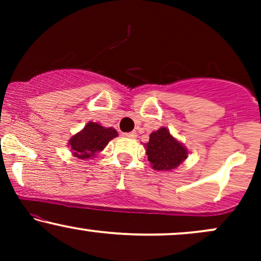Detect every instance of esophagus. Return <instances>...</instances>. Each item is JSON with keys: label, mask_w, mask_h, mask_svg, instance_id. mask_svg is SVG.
<instances>
[{"label": "esophagus", "mask_w": 261, "mask_h": 261, "mask_svg": "<svg viewBox=\"0 0 261 261\" xmlns=\"http://www.w3.org/2000/svg\"><path fill=\"white\" fill-rule=\"evenodd\" d=\"M124 135H125V136H126V137H131V139H135V137L137 136L135 131H131V133H126V134H124Z\"/></svg>", "instance_id": "34e87169"}]
</instances>
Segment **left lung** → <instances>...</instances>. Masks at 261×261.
I'll list each match as a JSON object with an SVG mask.
<instances>
[{
  "label": "left lung",
  "mask_w": 261,
  "mask_h": 261,
  "mask_svg": "<svg viewBox=\"0 0 261 261\" xmlns=\"http://www.w3.org/2000/svg\"><path fill=\"white\" fill-rule=\"evenodd\" d=\"M146 153L155 170L174 169L188 157V151L184 146L179 143L166 127H161L149 135Z\"/></svg>",
  "instance_id": "8db88e82"
}]
</instances>
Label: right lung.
<instances>
[{
	"mask_svg": "<svg viewBox=\"0 0 261 261\" xmlns=\"http://www.w3.org/2000/svg\"><path fill=\"white\" fill-rule=\"evenodd\" d=\"M118 136L113 127H103L95 122H88L81 133L72 136L70 146L74 157L80 160L94 157L95 153L103 151L110 140Z\"/></svg>",
	"mask_w": 261,
	"mask_h": 261,
	"instance_id": "1",
	"label": "right lung"
}]
</instances>
